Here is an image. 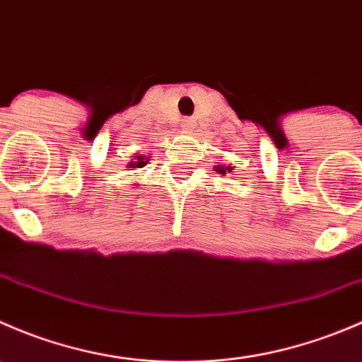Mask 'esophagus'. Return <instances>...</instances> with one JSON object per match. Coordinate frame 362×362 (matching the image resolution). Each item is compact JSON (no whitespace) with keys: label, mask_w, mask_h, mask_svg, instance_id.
Listing matches in <instances>:
<instances>
[{"label":"esophagus","mask_w":362,"mask_h":362,"mask_svg":"<svg viewBox=\"0 0 362 362\" xmlns=\"http://www.w3.org/2000/svg\"><path fill=\"white\" fill-rule=\"evenodd\" d=\"M180 126H182V129H194V126H196V120L192 119V117H184V119H182V122H180Z\"/></svg>","instance_id":"34e87169"}]
</instances>
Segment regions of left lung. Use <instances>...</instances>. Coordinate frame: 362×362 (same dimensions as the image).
<instances>
[{"label":"left lung","mask_w":362,"mask_h":362,"mask_svg":"<svg viewBox=\"0 0 362 362\" xmlns=\"http://www.w3.org/2000/svg\"><path fill=\"white\" fill-rule=\"evenodd\" d=\"M226 170H228V171H231L233 170V168L231 166H228V168H217V170H215V171H218V173H226Z\"/></svg>","instance_id":"left-lung-1"}]
</instances>
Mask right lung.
Returning <instances> with one entry per match:
<instances>
[{"mask_svg":"<svg viewBox=\"0 0 362 362\" xmlns=\"http://www.w3.org/2000/svg\"><path fill=\"white\" fill-rule=\"evenodd\" d=\"M144 158H141V156H138V158H136V160H133V163H131V164H129V166H131V168H144V166H145V164H147V159H146V160L144 161Z\"/></svg>","mask_w":362,"mask_h":362,"instance_id":"1","label":"right lung"}]
</instances>
